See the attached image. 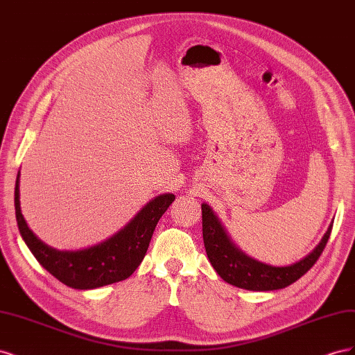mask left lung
<instances>
[{
    "instance_id": "obj_1",
    "label": "left lung",
    "mask_w": 355,
    "mask_h": 355,
    "mask_svg": "<svg viewBox=\"0 0 355 355\" xmlns=\"http://www.w3.org/2000/svg\"><path fill=\"white\" fill-rule=\"evenodd\" d=\"M202 211V240L207 257L220 278L225 282L245 290L268 292V290L284 288L306 274L323 253L329 241L333 222L321 239L318 245L304 259L288 266H271L254 261L253 257L243 253L232 243L227 230L213 213L209 204H201Z\"/></svg>"
}]
</instances>
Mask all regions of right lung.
<instances>
[{
    "label": "right lung",
    "mask_w": 355,
    "mask_h": 355,
    "mask_svg": "<svg viewBox=\"0 0 355 355\" xmlns=\"http://www.w3.org/2000/svg\"><path fill=\"white\" fill-rule=\"evenodd\" d=\"M19 178L15 188L16 220L20 235L35 259L59 282L72 288L87 290L123 282L141 265L159 218L175 201L173 194H161L149 201L125 227L103 243L83 250H56L38 240L20 210Z\"/></svg>",
    "instance_id": "obj_1"
}]
</instances>
